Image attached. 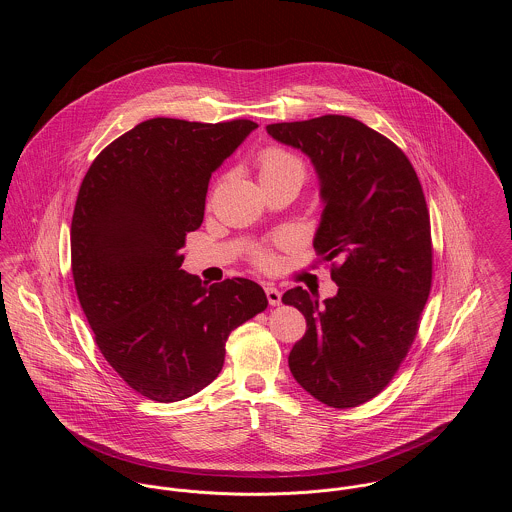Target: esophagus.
<instances>
[{
  "label": "esophagus",
  "mask_w": 512,
  "mask_h": 512,
  "mask_svg": "<svg viewBox=\"0 0 512 512\" xmlns=\"http://www.w3.org/2000/svg\"><path fill=\"white\" fill-rule=\"evenodd\" d=\"M266 297H268L270 305H280L282 303V293L274 286H266Z\"/></svg>",
  "instance_id": "1"
}]
</instances>
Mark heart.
I'll return each mask as SVG.
<instances>
[{
    "mask_svg": "<svg viewBox=\"0 0 512 512\" xmlns=\"http://www.w3.org/2000/svg\"><path fill=\"white\" fill-rule=\"evenodd\" d=\"M258 169H260V181H280V179H295L303 181L305 177V163L284 147H266L258 155ZM254 260L262 268H272L276 258L266 250L260 248L254 252Z\"/></svg>",
    "mask_w": 512,
    "mask_h": 512,
    "instance_id": "heart-1",
    "label": "heart"
}]
</instances>
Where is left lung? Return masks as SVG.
Returning <instances> with one entry per match:
<instances>
[{"instance_id":"8db88e82","label":"left lung","mask_w":512,"mask_h":512,"mask_svg":"<svg viewBox=\"0 0 512 512\" xmlns=\"http://www.w3.org/2000/svg\"><path fill=\"white\" fill-rule=\"evenodd\" d=\"M266 132L309 157L323 203L313 246L327 262L339 260L333 297L319 301L299 286L282 297L307 321L290 370L319 402L355 408L392 380L430 295L424 191L404 151L355 118L329 114Z\"/></svg>"}]
</instances>
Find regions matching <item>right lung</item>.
I'll use <instances>...</instances> for the list:
<instances>
[{
    "label": "right lung",
    "instance_id": "add662e5",
    "mask_svg": "<svg viewBox=\"0 0 512 512\" xmlns=\"http://www.w3.org/2000/svg\"><path fill=\"white\" fill-rule=\"evenodd\" d=\"M258 124L151 118L100 151L82 179L73 224L74 288L96 345L136 392L177 402L219 376L224 345L264 311L246 278L207 286L181 270L209 181Z\"/></svg>",
    "mask_w": 512,
    "mask_h": 512
}]
</instances>
